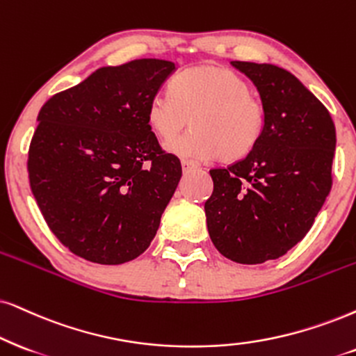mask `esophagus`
<instances>
[{
  "instance_id": "1",
  "label": "esophagus",
  "mask_w": 356,
  "mask_h": 356,
  "mask_svg": "<svg viewBox=\"0 0 356 356\" xmlns=\"http://www.w3.org/2000/svg\"><path fill=\"white\" fill-rule=\"evenodd\" d=\"M197 168H199V165L191 163V161H182V170H184V174H188V172H191V170L197 169Z\"/></svg>"
}]
</instances>
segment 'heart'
<instances>
[{"instance_id": "heart-1", "label": "heart", "mask_w": 356, "mask_h": 356, "mask_svg": "<svg viewBox=\"0 0 356 356\" xmlns=\"http://www.w3.org/2000/svg\"><path fill=\"white\" fill-rule=\"evenodd\" d=\"M188 119L193 131L165 145L184 159H243L264 133V110L251 97L250 83L225 67L184 70L172 80L170 92H157L147 103V124L163 141L177 136Z\"/></svg>"}]
</instances>
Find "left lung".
<instances>
[{
    "label": "left lung",
    "mask_w": 356,
    "mask_h": 356,
    "mask_svg": "<svg viewBox=\"0 0 356 356\" xmlns=\"http://www.w3.org/2000/svg\"><path fill=\"white\" fill-rule=\"evenodd\" d=\"M232 65L258 90L264 133L245 159L210 170L207 228L225 258L261 264L286 254L314 225L332 187L335 124L291 72L254 62Z\"/></svg>",
    "instance_id": "1"
}]
</instances>
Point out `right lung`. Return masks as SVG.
Returning a JSON list of instances; mask_svg holds the SVG:
<instances>
[{
  "label": "right lung",
  "mask_w": 356,
  "mask_h": 356,
  "mask_svg": "<svg viewBox=\"0 0 356 356\" xmlns=\"http://www.w3.org/2000/svg\"><path fill=\"white\" fill-rule=\"evenodd\" d=\"M174 72L161 58L102 67L40 108L31 191L54 235L80 258L123 264L156 236L182 165L161 149L146 110Z\"/></svg>",
  "instance_id": "right-lung-1"
}]
</instances>
